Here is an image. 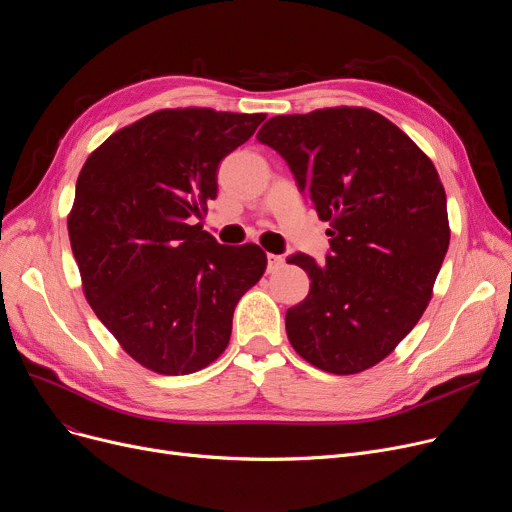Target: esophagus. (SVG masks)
<instances>
[{
	"mask_svg": "<svg viewBox=\"0 0 512 512\" xmlns=\"http://www.w3.org/2000/svg\"><path fill=\"white\" fill-rule=\"evenodd\" d=\"M284 265V257L282 255H267V272H278L280 267Z\"/></svg>",
	"mask_w": 512,
	"mask_h": 512,
	"instance_id": "obj_1",
	"label": "esophagus"
}]
</instances>
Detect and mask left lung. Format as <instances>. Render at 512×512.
<instances>
[{
  "label": "left lung",
  "mask_w": 512,
  "mask_h": 512,
  "mask_svg": "<svg viewBox=\"0 0 512 512\" xmlns=\"http://www.w3.org/2000/svg\"><path fill=\"white\" fill-rule=\"evenodd\" d=\"M257 141L278 151L319 220L330 224L326 265L294 253L307 299L286 311L305 361L336 375L386 359L421 319L448 251L446 193L405 132L367 107L276 116Z\"/></svg>",
  "instance_id": "obj_1"
}]
</instances>
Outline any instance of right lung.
<instances>
[{
  "label": "right lung",
  "instance_id": "1",
  "mask_svg": "<svg viewBox=\"0 0 512 512\" xmlns=\"http://www.w3.org/2000/svg\"><path fill=\"white\" fill-rule=\"evenodd\" d=\"M263 120L159 110L114 132L78 174L68 234L85 297L155 373L186 375L218 359L236 303L265 272L257 245H220L195 224L218 197L220 161Z\"/></svg>",
  "mask_w": 512,
  "mask_h": 512
}]
</instances>
